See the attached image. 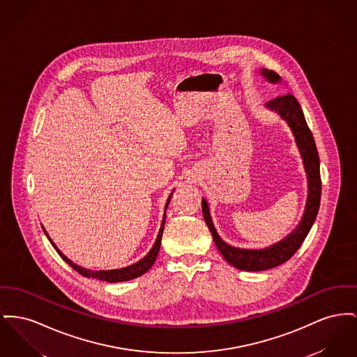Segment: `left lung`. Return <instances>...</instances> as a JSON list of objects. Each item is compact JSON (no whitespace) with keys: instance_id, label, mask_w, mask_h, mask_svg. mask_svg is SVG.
<instances>
[{"instance_id":"1","label":"left lung","mask_w":357,"mask_h":357,"mask_svg":"<svg viewBox=\"0 0 357 357\" xmlns=\"http://www.w3.org/2000/svg\"><path fill=\"white\" fill-rule=\"evenodd\" d=\"M260 75H263L271 84H278L282 81V78L273 70L261 68ZM266 107L276 112L282 117V120L287 123V126H290L293 132L295 143L302 156L303 167L307 176V199H306V206L299 224L283 240L263 250H244V248L231 247L220 237L211 221L209 205L206 199L202 198L204 218L211 231L217 250L221 252V255L229 264L243 271H264L287 261L294 253L299 250L303 240L312 229L315 217L318 214L319 201H321L319 158H318L313 135L306 124L303 112L298 104L296 98L293 94L280 96L268 101L266 104Z\"/></svg>"}]
</instances>
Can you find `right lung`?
<instances>
[{"label":"right lung","mask_w":357,"mask_h":357,"mask_svg":"<svg viewBox=\"0 0 357 357\" xmlns=\"http://www.w3.org/2000/svg\"><path fill=\"white\" fill-rule=\"evenodd\" d=\"M171 195H172V192L168 195L166 208H165V214H163V220H162V225H160V229H159V233H158V237H156V240H155L153 247L151 248V251L148 252L147 255H146L142 260H139L137 263H133V264H130V266H128V267H124V268H117V270H100V271H91V270L84 268V267L75 264L74 261H71L67 256H64L63 253L59 251V248L54 244V241L51 240V237L48 236L47 231H45L44 228H43V231L45 233V236L48 237V240L51 241L52 247L58 251V253L61 255V257L63 259L64 261H66L68 266H71L77 273H81L82 276H86V278H94V279L104 280V282H107V283L126 282V280H130V279H135V278L142 276L143 273H147L148 270L153 266V263H155V260H156V257H158L159 250H160V244H162V236H163V229H165V224H166V210H167L168 204H169V199H171Z\"/></svg>","instance_id":"obj_1"}]
</instances>
